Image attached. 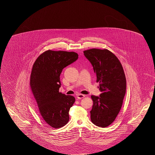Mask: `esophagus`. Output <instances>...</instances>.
Masks as SVG:
<instances>
[{
	"instance_id": "esophagus-1",
	"label": "esophagus",
	"mask_w": 155,
	"mask_h": 155,
	"mask_svg": "<svg viewBox=\"0 0 155 155\" xmlns=\"http://www.w3.org/2000/svg\"><path fill=\"white\" fill-rule=\"evenodd\" d=\"M85 97L84 95H82V94H78L77 95V98L78 99H81L82 98H84Z\"/></svg>"
}]
</instances>
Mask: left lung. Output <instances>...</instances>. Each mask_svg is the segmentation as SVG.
<instances>
[{"instance_id":"8db88e82","label":"left lung","mask_w":155,"mask_h":155,"mask_svg":"<svg viewBox=\"0 0 155 155\" xmlns=\"http://www.w3.org/2000/svg\"><path fill=\"white\" fill-rule=\"evenodd\" d=\"M84 54L93 67L101 92L99 96H91L94 104L91 119L95 125L104 128L114 121L122 106L126 91L125 74L117 58L107 49H91Z\"/></svg>"}]
</instances>
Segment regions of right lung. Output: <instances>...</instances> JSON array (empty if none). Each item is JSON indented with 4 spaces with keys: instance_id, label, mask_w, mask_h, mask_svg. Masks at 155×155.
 Masks as SVG:
<instances>
[{
    "instance_id": "add662e5",
    "label": "right lung",
    "mask_w": 155,
    "mask_h": 155,
    "mask_svg": "<svg viewBox=\"0 0 155 155\" xmlns=\"http://www.w3.org/2000/svg\"><path fill=\"white\" fill-rule=\"evenodd\" d=\"M78 57L75 52L49 50L37 58L32 67L31 88L42 118L53 128H59L69 121L68 112L75 99L59 92L60 75Z\"/></svg>"
}]
</instances>
